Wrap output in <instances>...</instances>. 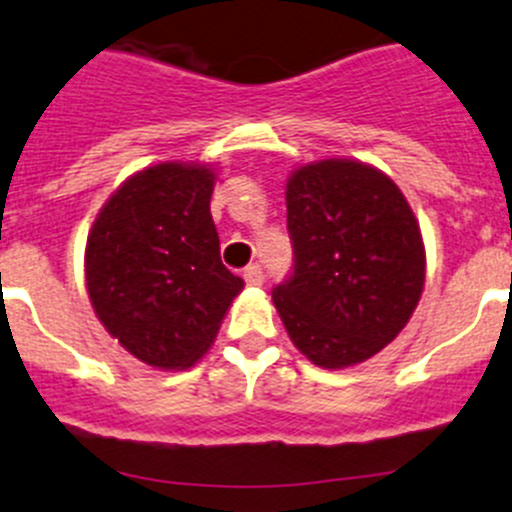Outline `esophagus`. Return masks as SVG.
Listing matches in <instances>:
<instances>
[{
    "label": "esophagus",
    "instance_id": "obj_1",
    "mask_svg": "<svg viewBox=\"0 0 512 512\" xmlns=\"http://www.w3.org/2000/svg\"><path fill=\"white\" fill-rule=\"evenodd\" d=\"M242 277H245V282L247 285H252V287H260L262 282H265V272H262V267L257 265H250V267H245V272H242Z\"/></svg>",
    "mask_w": 512,
    "mask_h": 512
}]
</instances>
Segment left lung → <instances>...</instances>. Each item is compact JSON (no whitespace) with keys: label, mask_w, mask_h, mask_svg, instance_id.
<instances>
[{"label":"left lung","mask_w":512,"mask_h":512,"mask_svg":"<svg viewBox=\"0 0 512 512\" xmlns=\"http://www.w3.org/2000/svg\"><path fill=\"white\" fill-rule=\"evenodd\" d=\"M292 272L272 302L315 365H357L408 325L425 285V247L408 200L362 162L322 160L287 180Z\"/></svg>","instance_id":"8db88e82"}]
</instances>
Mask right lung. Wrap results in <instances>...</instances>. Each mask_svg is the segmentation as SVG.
I'll return each mask as SVG.
<instances>
[{
  "label": "right lung",
  "mask_w": 512,
  "mask_h": 512,
  "mask_svg": "<svg viewBox=\"0 0 512 512\" xmlns=\"http://www.w3.org/2000/svg\"><path fill=\"white\" fill-rule=\"evenodd\" d=\"M212 187L207 167H147L109 197L89 230L84 270L94 312L152 367L195 365L245 285L220 260Z\"/></svg>",
  "instance_id": "add662e5"
}]
</instances>
